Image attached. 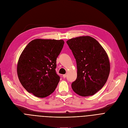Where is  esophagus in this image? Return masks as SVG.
I'll return each instance as SVG.
<instances>
[{
	"label": "esophagus",
	"mask_w": 128,
	"mask_h": 128,
	"mask_svg": "<svg viewBox=\"0 0 128 128\" xmlns=\"http://www.w3.org/2000/svg\"><path fill=\"white\" fill-rule=\"evenodd\" d=\"M66 76H67V75H66V74H63V77L65 78H66Z\"/></svg>",
	"instance_id": "34e87169"
}]
</instances>
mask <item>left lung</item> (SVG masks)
Listing matches in <instances>:
<instances>
[{"label":"left lung","instance_id":"8db88e82","mask_svg":"<svg viewBox=\"0 0 128 128\" xmlns=\"http://www.w3.org/2000/svg\"><path fill=\"white\" fill-rule=\"evenodd\" d=\"M67 44L76 60L77 78L72 84L78 95H94L104 86L110 72L106 50L94 38L82 36L68 40Z\"/></svg>","mask_w":128,"mask_h":128}]
</instances>
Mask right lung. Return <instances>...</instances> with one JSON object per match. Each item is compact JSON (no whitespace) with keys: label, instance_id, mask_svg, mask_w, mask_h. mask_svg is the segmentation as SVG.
Segmentation results:
<instances>
[{"label":"right lung","instance_id":"1","mask_svg":"<svg viewBox=\"0 0 128 128\" xmlns=\"http://www.w3.org/2000/svg\"><path fill=\"white\" fill-rule=\"evenodd\" d=\"M62 40L35 39L22 52L17 73L22 86L37 97L45 98L54 91L60 78L56 72V60L63 47Z\"/></svg>","mask_w":128,"mask_h":128}]
</instances>
